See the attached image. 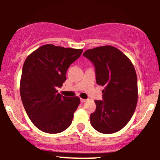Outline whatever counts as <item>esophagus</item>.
Here are the masks:
<instances>
[{
  "label": "esophagus",
  "mask_w": 160,
  "mask_h": 160,
  "mask_svg": "<svg viewBox=\"0 0 160 160\" xmlns=\"http://www.w3.org/2000/svg\"><path fill=\"white\" fill-rule=\"evenodd\" d=\"M86 101H87V99H84V98H80V102H82V103H84V102H86Z\"/></svg>",
  "instance_id": "34e87169"
}]
</instances>
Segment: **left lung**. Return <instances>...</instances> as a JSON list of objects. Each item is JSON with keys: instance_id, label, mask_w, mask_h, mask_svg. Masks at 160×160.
Segmentation results:
<instances>
[{"instance_id": "obj_1", "label": "left lung", "mask_w": 160, "mask_h": 160, "mask_svg": "<svg viewBox=\"0 0 160 160\" xmlns=\"http://www.w3.org/2000/svg\"><path fill=\"white\" fill-rule=\"evenodd\" d=\"M82 56L94 65L97 84L104 86L103 100L95 101L91 125L101 133L117 132L128 123L137 105L135 68L124 53L112 46L89 49Z\"/></svg>"}]
</instances>
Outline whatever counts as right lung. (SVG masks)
I'll return each instance as SVG.
<instances>
[{
    "mask_svg": "<svg viewBox=\"0 0 160 160\" xmlns=\"http://www.w3.org/2000/svg\"><path fill=\"white\" fill-rule=\"evenodd\" d=\"M82 52L81 49L46 44L24 62L20 80L22 102L29 119L42 132L59 133L71 124L80 98L62 96L56 89L62 87L68 68Z\"/></svg>",
    "mask_w": 160,
    "mask_h": 160,
    "instance_id": "right-lung-1",
    "label": "right lung"
}]
</instances>
